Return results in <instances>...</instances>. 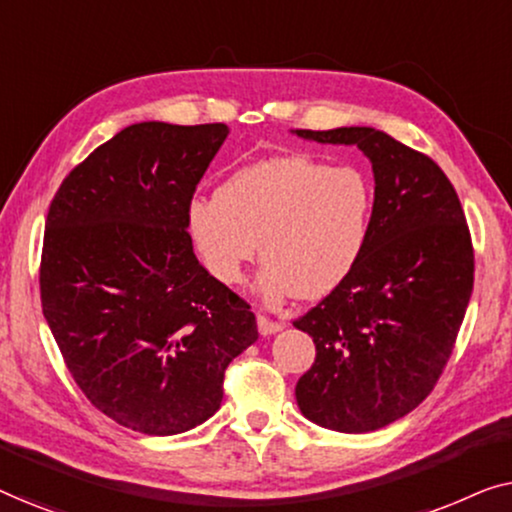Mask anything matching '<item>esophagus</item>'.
I'll return each instance as SVG.
<instances>
[{"label":"esophagus","mask_w":512,"mask_h":512,"mask_svg":"<svg viewBox=\"0 0 512 512\" xmlns=\"http://www.w3.org/2000/svg\"><path fill=\"white\" fill-rule=\"evenodd\" d=\"M258 331H261V335H275L277 331H282L284 328V321H275L270 317H265V314H258Z\"/></svg>","instance_id":"esophagus-1"}]
</instances>
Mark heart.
<instances>
[{
	"instance_id": "b5f03b06",
	"label": "heart",
	"mask_w": 512,
	"mask_h": 512,
	"mask_svg": "<svg viewBox=\"0 0 512 512\" xmlns=\"http://www.w3.org/2000/svg\"><path fill=\"white\" fill-rule=\"evenodd\" d=\"M373 202V186L356 167L286 153L237 170L216 198L193 200L188 230L219 282H240L261 240V296L268 303L317 300L338 289L359 263Z\"/></svg>"
}]
</instances>
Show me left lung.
I'll list each match as a JSON object with an SVG mask.
<instances>
[{
	"label": "left lung",
	"mask_w": 512,
	"mask_h": 512,
	"mask_svg": "<svg viewBox=\"0 0 512 512\" xmlns=\"http://www.w3.org/2000/svg\"><path fill=\"white\" fill-rule=\"evenodd\" d=\"M296 135L359 146L375 174L373 221L359 263L293 321L317 347L296 401L324 429L377 431L415 410L450 361L473 291L471 233L445 172L387 132Z\"/></svg>",
	"instance_id": "8db88e82"
}]
</instances>
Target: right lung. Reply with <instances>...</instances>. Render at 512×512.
Masks as SVG:
<instances>
[{
	"label": "right lung",
	"instance_id": "1",
	"mask_svg": "<svg viewBox=\"0 0 512 512\" xmlns=\"http://www.w3.org/2000/svg\"><path fill=\"white\" fill-rule=\"evenodd\" d=\"M228 125L135 123L90 153L48 207L41 310L104 415L174 436L221 408L228 363L258 338L249 303L198 263L195 186Z\"/></svg>",
	"mask_w": 512,
	"mask_h": 512
}]
</instances>
